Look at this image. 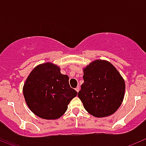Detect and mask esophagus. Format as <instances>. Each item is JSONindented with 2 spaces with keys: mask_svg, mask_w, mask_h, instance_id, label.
<instances>
[{
  "mask_svg": "<svg viewBox=\"0 0 146 146\" xmlns=\"http://www.w3.org/2000/svg\"><path fill=\"white\" fill-rule=\"evenodd\" d=\"M80 86H77V88H75V90H76V91H77V93L79 92V91H80Z\"/></svg>",
  "mask_w": 146,
  "mask_h": 146,
  "instance_id": "esophagus-1",
  "label": "esophagus"
}]
</instances>
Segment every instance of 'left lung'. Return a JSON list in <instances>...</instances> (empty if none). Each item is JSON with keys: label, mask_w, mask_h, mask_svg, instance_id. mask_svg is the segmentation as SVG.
<instances>
[{"label": "left lung", "mask_w": 146, "mask_h": 146, "mask_svg": "<svg viewBox=\"0 0 146 146\" xmlns=\"http://www.w3.org/2000/svg\"><path fill=\"white\" fill-rule=\"evenodd\" d=\"M84 82L78 97L89 114L96 118L111 115L125 94V82L116 68L105 60H95L83 68Z\"/></svg>", "instance_id": "1"}]
</instances>
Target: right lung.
Returning a JSON list of instances; mask_svg holds the SVG:
<instances>
[{
    "label": "right lung",
    "mask_w": 146,
    "mask_h": 146,
    "mask_svg": "<svg viewBox=\"0 0 146 146\" xmlns=\"http://www.w3.org/2000/svg\"><path fill=\"white\" fill-rule=\"evenodd\" d=\"M69 76L51 62L36 66L27 77L23 88L29 109L43 119L55 120L66 113L68 104L77 92L70 88Z\"/></svg>",
    "instance_id": "1"
}]
</instances>
